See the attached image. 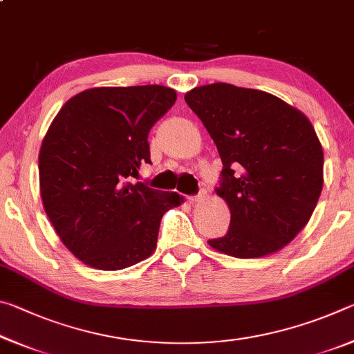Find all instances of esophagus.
<instances>
[{"mask_svg": "<svg viewBox=\"0 0 354 354\" xmlns=\"http://www.w3.org/2000/svg\"><path fill=\"white\" fill-rule=\"evenodd\" d=\"M205 198H206V192L201 190L198 195H192V196H189V201L192 203V205H194V203H200V201H203Z\"/></svg>", "mask_w": 354, "mask_h": 354, "instance_id": "34e87169", "label": "esophagus"}]
</instances>
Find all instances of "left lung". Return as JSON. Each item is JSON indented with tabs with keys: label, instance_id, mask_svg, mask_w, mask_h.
Returning <instances> with one entry per match:
<instances>
[{
	"label": "left lung",
	"instance_id": "1",
	"mask_svg": "<svg viewBox=\"0 0 354 354\" xmlns=\"http://www.w3.org/2000/svg\"><path fill=\"white\" fill-rule=\"evenodd\" d=\"M185 103L217 145L223 169L215 192L231 211L230 230L207 243L248 259L295 239L323 187V149L308 117L274 95L215 82Z\"/></svg>",
	"mask_w": 354,
	"mask_h": 354
}]
</instances>
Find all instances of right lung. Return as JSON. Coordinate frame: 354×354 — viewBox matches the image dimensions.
Masks as SVG:
<instances>
[{"instance_id":"obj_1","label":"right lung","mask_w":354,"mask_h":354,"mask_svg":"<svg viewBox=\"0 0 354 354\" xmlns=\"http://www.w3.org/2000/svg\"><path fill=\"white\" fill-rule=\"evenodd\" d=\"M164 86L95 87L53 120L39 153L40 195L62 243L86 266L122 270L153 254L176 192L131 183L149 159L148 133L175 104Z\"/></svg>"}]
</instances>
